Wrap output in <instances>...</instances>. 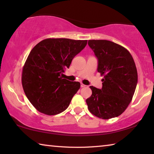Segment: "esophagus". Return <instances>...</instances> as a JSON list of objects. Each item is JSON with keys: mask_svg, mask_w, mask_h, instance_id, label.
I'll return each mask as SVG.
<instances>
[{"mask_svg": "<svg viewBox=\"0 0 154 154\" xmlns=\"http://www.w3.org/2000/svg\"><path fill=\"white\" fill-rule=\"evenodd\" d=\"M85 87H86V85L83 84V83H81V88H85Z\"/></svg>", "mask_w": 154, "mask_h": 154, "instance_id": "34e87169", "label": "esophagus"}]
</instances>
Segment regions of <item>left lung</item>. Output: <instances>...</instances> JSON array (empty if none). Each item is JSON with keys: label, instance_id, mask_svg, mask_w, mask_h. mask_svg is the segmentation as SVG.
Returning <instances> with one entry per match:
<instances>
[{"label": "left lung", "instance_id": "obj_1", "mask_svg": "<svg viewBox=\"0 0 154 154\" xmlns=\"http://www.w3.org/2000/svg\"><path fill=\"white\" fill-rule=\"evenodd\" d=\"M88 45L98 58V72L103 76L102 89L90 86L92 94L86 100L91 113L108 119L126 110L136 89L138 75L130 52L107 40H89Z\"/></svg>", "mask_w": 154, "mask_h": 154}]
</instances>
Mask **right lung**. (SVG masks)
Wrapping results in <instances>:
<instances>
[{"label":"right lung","instance_id":"1","mask_svg":"<svg viewBox=\"0 0 154 154\" xmlns=\"http://www.w3.org/2000/svg\"><path fill=\"white\" fill-rule=\"evenodd\" d=\"M87 42L49 38L32 48L23 66L22 83L26 96L36 110L54 116L67 109L81 84L63 79V72Z\"/></svg>","mask_w":154,"mask_h":154}]
</instances>
